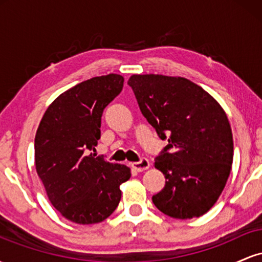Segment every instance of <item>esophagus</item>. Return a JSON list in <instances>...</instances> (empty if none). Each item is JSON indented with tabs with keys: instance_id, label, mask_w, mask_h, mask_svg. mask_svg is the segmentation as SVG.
Here are the masks:
<instances>
[{
	"instance_id": "obj_1",
	"label": "esophagus",
	"mask_w": 262,
	"mask_h": 262,
	"mask_svg": "<svg viewBox=\"0 0 262 262\" xmlns=\"http://www.w3.org/2000/svg\"><path fill=\"white\" fill-rule=\"evenodd\" d=\"M132 167H133L135 171H138V172H143V171L149 169L150 162L148 159H141L140 161L133 162V164H132Z\"/></svg>"
}]
</instances>
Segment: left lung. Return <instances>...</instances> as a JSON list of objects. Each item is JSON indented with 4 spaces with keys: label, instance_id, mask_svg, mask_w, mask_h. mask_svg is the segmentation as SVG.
<instances>
[{
    "label": "left lung",
    "instance_id": "8db88e82",
    "mask_svg": "<svg viewBox=\"0 0 262 262\" xmlns=\"http://www.w3.org/2000/svg\"><path fill=\"white\" fill-rule=\"evenodd\" d=\"M141 114L169 141L155 160L165 187L152 196L164 214L201 217L214 206L230 175L233 134L221 104L201 86L180 76L132 75Z\"/></svg>",
    "mask_w": 262,
    "mask_h": 262
}]
</instances>
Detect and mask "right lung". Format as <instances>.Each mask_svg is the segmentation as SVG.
Returning a JSON list of instances; mask_svg holds the SVG:
<instances>
[{
	"label": "right lung",
	"instance_id": "add662e5",
	"mask_svg": "<svg viewBox=\"0 0 262 262\" xmlns=\"http://www.w3.org/2000/svg\"><path fill=\"white\" fill-rule=\"evenodd\" d=\"M124 79L103 75L77 83L45 111L34 139L35 170L50 203L76 224L107 219L121 201L130 169L90 152L101 138L103 110L121 93Z\"/></svg>",
	"mask_w": 262,
	"mask_h": 262
}]
</instances>
